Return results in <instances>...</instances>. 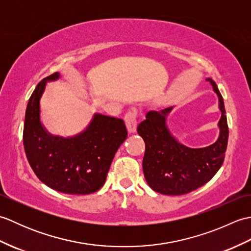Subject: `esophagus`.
<instances>
[{
	"mask_svg": "<svg viewBox=\"0 0 251 251\" xmlns=\"http://www.w3.org/2000/svg\"><path fill=\"white\" fill-rule=\"evenodd\" d=\"M137 117H138L137 110H131L129 112H127L124 117L127 130H128V132H130V134H132V132H135L137 130Z\"/></svg>",
	"mask_w": 251,
	"mask_h": 251,
	"instance_id": "1",
	"label": "esophagus"
}]
</instances>
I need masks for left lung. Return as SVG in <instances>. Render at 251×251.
Wrapping results in <instances>:
<instances>
[{
    "instance_id": "obj_1",
    "label": "left lung",
    "mask_w": 251,
    "mask_h": 251,
    "mask_svg": "<svg viewBox=\"0 0 251 251\" xmlns=\"http://www.w3.org/2000/svg\"><path fill=\"white\" fill-rule=\"evenodd\" d=\"M209 81L219 98L221 119L218 123L220 135L209 147L192 149L181 145L170 134L166 116L173 106L162 111H150L137 131L146 143L142 168L150 188L165 195L190 193L217 174L225 161L228 139V127L223 98L216 83Z\"/></svg>"
}]
</instances>
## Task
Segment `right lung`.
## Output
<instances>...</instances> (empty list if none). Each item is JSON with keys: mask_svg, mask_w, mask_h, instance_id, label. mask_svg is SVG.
Instances as JSON below:
<instances>
[{"mask_svg": "<svg viewBox=\"0 0 251 251\" xmlns=\"http://www.w3.org/2000/svg\"><path fill=\"white\" fill-rule=\"evenodd\" d=\"M59 77L56 72L43 78L31 95L24 125L25 152L36 177L47 186L66 194H90L104 184L127 129L121 119L95 114L81 134L50 135L41 123L40 100L46 83Z\"/></svg>", "mask_w": 251, "mask_h": 251, "instance_id": "add662e5", "label": "right lung"}]
</instances>
